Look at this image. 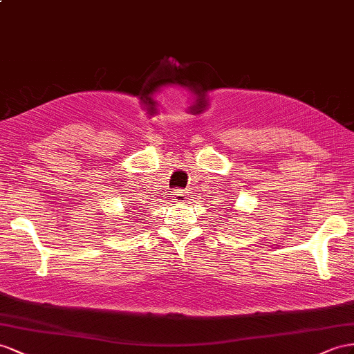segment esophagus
<instances>
[{
    "mask_svg": "<svg viewBox=\"0 0 354 354\" xmlns=\"http://www.w3.org/2000/svg\"><path fill=\"white\" fill-rule=\"evenodd\" d=\"M187 197L188 196H187L184 189H175V192H174V201L175 202H185Z\"/></svg>",
    "mask_w": 354,
    "mask_h": 354,
    "instance_id": "1",
    "label": "esophagus"
}]
</instances>
